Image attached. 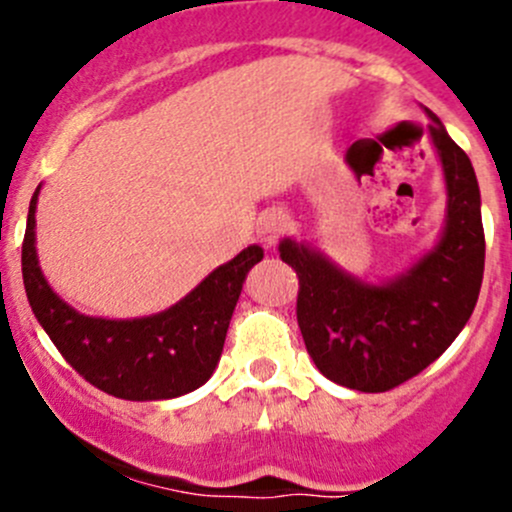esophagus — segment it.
<instances>
[{
	"instance_id": "esophagus-1",
	"label": "esophagus",
	"mask_w": 512,
	"mask_h": 512,
	"mask_svg": "<svg viewBox=\"0 0 512 512\" xmlns=\"http://www.w3.org/2000/svg\"><path fill=\"white\" fill-rule=\"evenodd\" d=\"M257 232L265 245H275L282 235L289 232V215L282 208H270L257 220Z\"/></svg>"
}]
</instances>
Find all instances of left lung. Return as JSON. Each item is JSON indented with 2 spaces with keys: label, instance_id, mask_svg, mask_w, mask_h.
Segmentation results:
<instances>
[{
  "label": "left lung",
  "instance_id": "obj_1",
  "mask_svg": "<svg viewBox=\"0 0 512 512\" xmlns=\"http://www.w3.org/2000/svg\"><path fill=\"white\" fill-rule=\"evenodd\" d=\"M433 146L448 188V220L436 250L391 285L344 275L322 255L285 240L280 257L299 277L297 322L327 379L381 394L414 379L461 334L476 309L485 267L480 190L471 158L431 113Z\"/></svg>",
  "mask_w": 512,
  "mask_h": 512
}]
</instances>
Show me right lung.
<instances>
[{
  "instance_id": "add662e5",
  "label": "right lung",
  "mask_w": 512,
  "mask_h": 512,
  "mask_svg": "<svg viewBox=\"0 0 512 512\" xmlns=\"http://www.w3.org/2000/svg\"><path fill=\"white\" fill-rule=\"evenodd\" d=\"M36 193L22 242V277L34 317L89 384L116 399H175L213 376L245 277L262 260L252 245L205 277L183 302L153 317L111 322L74 312L46 285L34 250Z\"/></svg>"
}]
</instances>
